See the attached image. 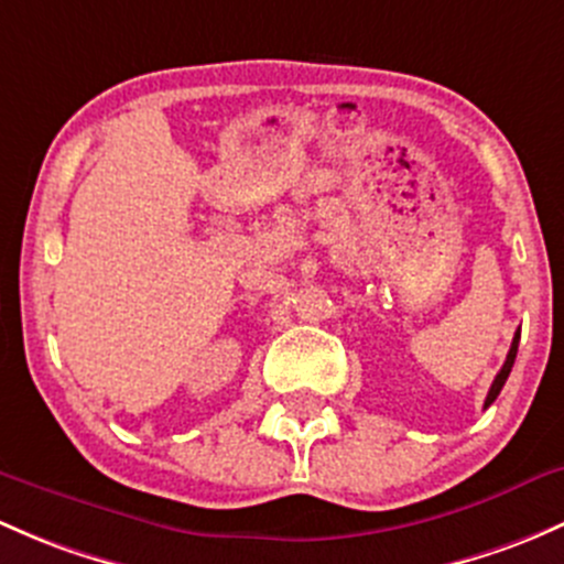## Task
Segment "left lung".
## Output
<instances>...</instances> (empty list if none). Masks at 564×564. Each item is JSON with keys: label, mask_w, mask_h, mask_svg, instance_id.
<instances>
[{"label": "left lung", "mask_w": 564, "mask_h": 564, "mask_svg": "<svg viewBox=\"0 0 564 564\" xmlns=\"http://www.w3.org/2000/svg\"><path fill=\"white\" fill-rule=\"evenodd\" d=\"M519 337H521V332H517V335H513V343H511V351H508V357H506V365H502V370L497 372V378L495 381H491V389H489V394H486V400H484V408H489L491 402L497 400V394H500L502 391V387H506V381H508V376H511V367H513V359H517V351H519Z\"/></svg>", "instance_id": "8db88e82"}]
</instances>
